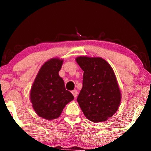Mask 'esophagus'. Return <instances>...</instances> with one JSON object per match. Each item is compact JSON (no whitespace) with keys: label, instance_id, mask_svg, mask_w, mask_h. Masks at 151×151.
I'll list each match as a JSON object with an SVG mask.
<instances>
[{"label":"esophagus","instance_id":"1","mask_svg":"<svg viewBox=\"0 0 151 151\" xmlns=\"http://www.w3.org/2000/svg\"><path fill=\"white\" fill-rule=\"evenodd\" d=\"M72 94H73V96H74V97H77V94H78V92L77 90H73V91H72Z\"/></svg>","mask_w":151,"mask_h":151}]
</instances>
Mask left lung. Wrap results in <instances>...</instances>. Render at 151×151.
Listing matches in <instances>:
<instances>
[{
	"mask_svg": "<svg viewBox=\"0 0 151 151\" xmlns=\"http://www.w3.org/2000/svg\"><path fill=\"white\" fill-rule=\"evenodd\" d=\"M76 61L84 71L83 86L77 102L86 119L102 122L119 109L121 93L111 65L101 58L81 56Z\"/></svg>",
	"mask_w": 151,
	"mask_h": 151,
	"instance_id": "obj_1",
	"label": "left lung"
}]
</instances>
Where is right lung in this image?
I'll return each mask as SVG.
<instances>
[{"mask_svg":"<svg viewBox=\"0 0 151 151\" xmlns=\"http://www.w3.org/2000/svg\"><path fill=\"white\" fill-rule=\"evenodd\" d=\"M62 64L63 60L59 58L45 62L31 87L30 98L35 111L47 120L58 119L65 106L74 99L59 75Z\"/></svg>","mask_w":151,"mask_h":151,"instance_id":"add662e5","label":"right lung"}]
</instances>
